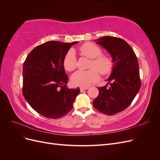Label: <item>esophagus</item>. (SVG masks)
Masks as SVG:
<instances>
[{
	"label": "esophagus",
	"mask_w": 160,
	"mask_h": 160,
	"mask_svg": "<svg viewBox=\"0 0 160 160\" xmlns=\"http://www.w3.org/2000/svg\"><path fill=\"white\" fill-rule=\"evenodd\" d=\"M88 89V88H80V91H81V92H82L85 90H87Z\"/></svg>",
	"instance_id": "obj_1"
}]
</instances>
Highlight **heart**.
I'll return each mask as SVG.
<instances>
[{
	"instance_id": "obj_1",
	"label": "heart",
	"mask_w": 160,
	"mask_h": 160,
	"mask_svg": "<svg viewBox=\"0 0 160 160\" xmlns=\"http://www.w3.org/2000/svg\"><path fill=\"white\" fill-rule=\"evenodd\" d=\"M79 50L84 56L92 59L89 65L91 69L79 70L72 74L71 79L73 85L87 88L99 80V72L101 75H106L112 71L113 67L112 59L109 57L101 55V50L96 45L92 42H86L80 47ZM77 61L74 51L69 50L64 57L65 69L69 71H73L77 67Z\"/></svg>"
}]
</instances>
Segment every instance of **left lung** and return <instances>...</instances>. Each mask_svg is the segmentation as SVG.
<instances>
[{
	"mask_svg": "<svg viewBox=\"0 0 160 160\" xmlns=\"http://www.w3.org/2000/svg\"><path fill=\"white\" fill-rule=\"evenodd\" d=\"M95 41L108 51L113 67L108 84L98 88L99 93L93 105L102 113L114 115L132 103L141 88L138 58L132 48L122 38L105 36Z\"/></svg>",
	"mask_w": 160,
	"mask_h": 160,
	"instance_id": "left-lung-1",
	"label": "left lung"
}]
</instances>
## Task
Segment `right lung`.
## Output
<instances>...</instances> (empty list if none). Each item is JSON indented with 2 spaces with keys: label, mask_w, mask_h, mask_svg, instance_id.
I'll use <instances>...</instances> for the list:
<instances>
[{
  "label": "right lung",
  "mask_w": 160,
  "mask_h": 160,
  "mask_svg": "<svg viewBox=\"0 0 160 160\" xmlns=\"http://www.w3.org/2000/svg\"><path fill=\"white\" fill-rule=\"evenodd\" d=\"M78 43L49 41L36 47L27 56L22 68V94L31 108L47 118L68 113L80 93L67 88L68 77L63 60L72 45Z\"/></svg>",
  "instance_id": "obj_1"
}]
</instances>
